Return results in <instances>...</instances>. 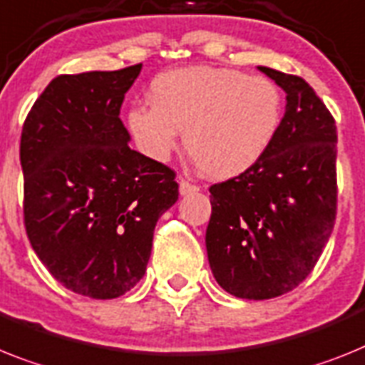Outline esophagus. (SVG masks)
Returning a JSON list of instances; mask_svg holds the SVG:
<instances>
[{
  "instance_id": "34e87169",
  "label": "esophagus",
  "mask_w": 365,
  "mask_h": 365,
  "mask_svg": "<svg viewBox=\"0 0 365 365\" xmlns=\"http://www.w3.org/2000/svg\"><path fill=\"white\" fill-rule=\"evenodd\" d=\"M198 189L200 187H198L197 183H191L189 180L180 178V195H191V192H197Z\"/></svg>"
}]
</instances>
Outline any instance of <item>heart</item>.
I'll return each instance as SVG.
<instances>
[{
	"mask_svg": "<svg viewBox=\"0 0 365 365\" xmlns=\"http://www.w3.org/2000/svg\"><path fill=\"white\" fill-rule=\"evenodd\" d=\"M150 102L128 111L139 150L170 158L185 130V150L204 174L240 176L259 163L284 122V94L272 79L222 66H187L159 73Z\"/></svg>",
	"mask_w": 365,
	"mask_h": 365,
	"instance_id": "1",
	"label": "heart"
}]
</instances>
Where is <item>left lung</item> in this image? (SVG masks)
<instances>
[{
  "instance_id": "8db88e82",
  "label": "left lung",
  "mask_w": 365,
  "mask_h": 365,
  "mask_svg": "<svg viewBox=\"0 0 365 365\" xmlns=\"http://www.w3.org/2000/svg\"><path fill=\"white\" fill-rule=\"evenodd\" d=\"M259 70L287 94L280 133L259 163L211 185L206 230L215 280L250 301L292 292L314 271L338 210L334 116L302 78Z\"/></svg>"
}]
</instances>
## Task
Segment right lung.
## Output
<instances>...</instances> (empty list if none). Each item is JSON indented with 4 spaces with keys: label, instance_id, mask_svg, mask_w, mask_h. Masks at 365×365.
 <instances>
[{
    "label": "right lung",
    "instance_id": "obj_1",
    "mask_svg": "<svg viewBox=\"0 0 365 365\" xmlns=\"http://www.w3.org/2000/svg\"><path fill=\"white\" fill-rule=\"evenodd\" d=\"M140 66L57 76L21 128L29 243L55 280L93 299L145 277L155 222L178 200L176 173L131 150L120 120Z\"/></svg>",
    "mask_w": 365,
    "mask_h": 365
}]
</instances>
